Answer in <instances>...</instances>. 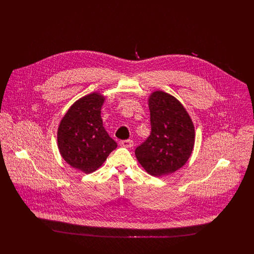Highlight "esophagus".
Here are the masks:
<instances>
[{
	"instance_id": "esophagus-1",
	"label": "esophagus",
	"mask_w": 254,
	"mask_h": 254,
	"mask_svg": "<svg viewBox=\"0 0 254 254\" xmlns=\"http://www.w3.org/2000/svg\"><path fill=\"white\" fill-rule=\"evenodd\" d=\"M120 145L121 146H124V147H131L133 145V141L132 140H124V141H121L120 142Z\"/></svg>"
}]
</instances>
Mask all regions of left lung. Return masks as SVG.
<instances>
[{
  "label": "left lung",
  "mask_w": 254,
  "mask_h": 254,
  "mask_svg": "<svg viewBox=\"0 0 254 254\" xmlns=\"http://www.w3.org/2000/svg\"><path fill=\"white\" fill-rule=\"evenodd\" d=\"M148 107L151 132L135 155L147 173L159 177L173 173L190 157L194 126L181 103L164 91L153 92Z\"/></svg>",
  "instance_id": "8db88e82"
}]
</instances>
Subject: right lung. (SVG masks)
Here are the masks:
<instances>
[{"mask_svg":"<svg viewBox=\"0 0 254 254\" xmlns=\"http://www.w3.org/2000/svg\"><path fill=\"white\" fill-rule=\"evenodd\" d=\"M105 97L91 93L76 101L63 117L57 132L64 160L85 173L99 169L117 147L103 127L101 109Z\"/></svg>","mask_w":254,"mask_h":254,"instance_id":"1","label":"right lung"}]
</instances>
